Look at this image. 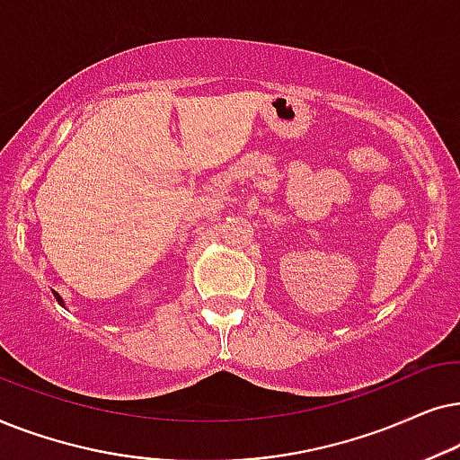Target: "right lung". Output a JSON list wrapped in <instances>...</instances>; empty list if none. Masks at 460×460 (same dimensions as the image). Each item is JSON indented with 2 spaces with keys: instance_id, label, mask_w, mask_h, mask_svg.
Segmentation results:
<instances>
[{
  "instance_id": "1",
  "label": "right lung",
  "mask_w": 460,
  "mask_h": 460,
  "mask_svg": "<svg viewBox=\"0 0 460 460\" xmlns=\"http://www.w3.org/2000/svg\"><path fill=\"white\" fill-rule=\"evenodd\" d=\"M52 294H54V298H57V301H58V305H63V307H65V301H63V296H60V294H58V292H54V290H52Z\"/></svg>"
}]
</instances>
